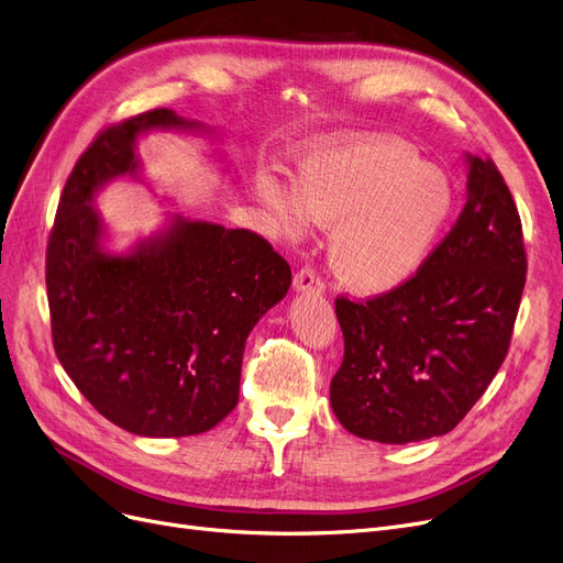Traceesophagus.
Listing matches in <instances>:
<instances>
[{
    "instance_id": "obj_1",
    "label": "esophagus",
    "mask_w": 563,
    "mask_h": 563,
    "mask_svg": "<svg viewBox=\"0 0 563 563\" xmlns=\"http://www.w3.org/2000/svg\"><path fill=\"white\" fill-rule=\"evenodd\" d=\"M292 287H295V292H299V295H322L324 292L322 278L316 274L313 268H308V266L297 271Z\"/></svg>"
}]
</instances>
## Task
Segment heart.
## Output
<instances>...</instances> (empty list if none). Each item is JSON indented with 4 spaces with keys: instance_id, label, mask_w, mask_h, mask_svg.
<instances>
[{
    "instance_id": "b5f03b06",
    "label": "heart",
    "mask_w": 563,
    "mask_h": 563,
    "mask_svg": "<svg viewBox=\"0 0 563 563\" xmlns=\"http://www.w3.org/2000/svg\"><path fill=\"white\" fill-rule=\"evenodd\" d=\"M289 189L274 178L257 183L285 236L303 239L310 222L331 227L329 264L362 297L391 292L418 274L454 206L450 178L389 136L308 143L295 157Z\"/></svg>"
}]
</instances>
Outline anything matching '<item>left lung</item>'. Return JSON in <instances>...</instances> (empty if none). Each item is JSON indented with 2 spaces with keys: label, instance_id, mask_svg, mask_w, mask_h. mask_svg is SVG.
Masks as SVG:
<instances>
[{
  "label": "left lung",
  "instance_id": "left-lung-1",
  "mask_svg": "<svg viewBox=\"0 0 563 563\" xmlns=\"http://www.w3.org/2000/svg\"><path fill=\"white\" fill-rule=\"evenodd\" d=\"M464 159V211L418 274L366 303L336 299L345 355L329 399L360 439L452 431L506 360L527 280L522 222L494 162Z\"/></svg>",
  "mask_w": 563,
  "mask_h": 563
}]
</instances>
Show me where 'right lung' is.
Returning <instances> with one entry per match:
<instances>
[{
	"label": "right lung",
	"mask_w": 563,
	"mask_h": 563,
	"mask_svg": "<svg viewBox=\"0 0 563 563\" xmlns=\"http://www.w3.org/2000/svg\"><path fill=\"white\" fill-rule=\"evenodd\" d=\"M155 130L216 134L169 109L101 132L62 190L46 287L57 360L82 397L124 431L180 439L234 410L245 339L292 271L247 229L180 213L122 253L111 247L95 197L118 178L151 185L136 148Z\"/></svg>",
	"instance_id": "1"
}]
</instances>
